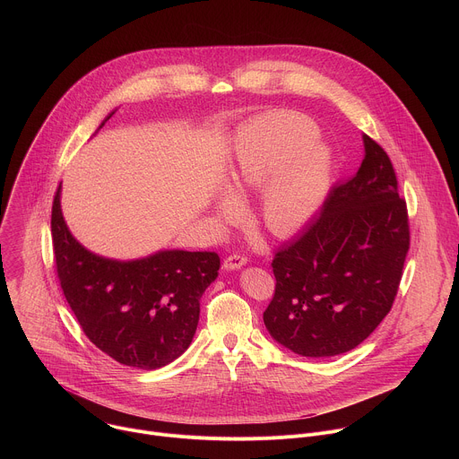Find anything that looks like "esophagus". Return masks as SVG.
I'll return each mask as SVG.
<instances>
[{"label": "esophagus", "mask_w": 459, "mask_h": 459, "mask_svg": "<svg viewBox=\"0 0 459 459\" xmlns=\"http://www.w3.org/2000/svg\"><path fill=\"white\" fill-rule=\"evenodd\" d=\"M247 264V257L243 254H230L225 257L223 261V267L229 269V271H234V269H239Z\"/></svg>", "instance_id": "1"}]
</instances>
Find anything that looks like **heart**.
<instances>
[{
    "label": "heart",
    "instance_id": "b5f03b06",
    "mask_svg": "<svg viewBox=\"0 0 459 459\" xmlns=\"http://www.w3.org/2000/svg\"><path fill=\"white\" fill-rule=\"evenodd\" d=\"M312 121L292 112H273L259 117L236 138L230 188L238 195L265 189L259 218L276 236H290L303 229L325 202L333 183V156L315 143ZM234 200L220 204V214L232 218Z\"/></svg>",
    "mask_w": 459,
    "mask_h": 459
}]
</instances>
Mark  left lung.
Wrapping results in <instances>:
<instances>
[{
  "label": "left lung",
  "mask_w": 459,
  "mask_h": 459,
  "mask_svg": "<svg viewBox=\"0 0 459 459\" xmlns=\"http://www.w3.org/2000/svg\"><path fill=\"white\" fill-rule=\"evenodd\" d=\"M354 178L336 185L307 229L273 259L271 336L307 358L365 342L390 312L411 247L407 204L388 154L367 134Z\"/></svg>",
  "instance_id": "obj_1"
}]
</instances>
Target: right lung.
<instances>
[{
	"mask_svg": "<svg viewBox=\"0 0 459 459\" xmlns=\"http://www.w3.org/2000/svg\"><path fill=\"white\" fill-rule=\"evenodd\" d=\"M59 188L50 218L54 261L85 336L126 367L152 370L174 361L195 334L200 299L218 278L220 255L209 250H163L134 261L96 255L65 225Z\"/></svg>",
	"mask_w": 459,
	"mask_h": 459,
	"instance_id": "obj_1",
	"label": "right lung"
}]
</instances>
